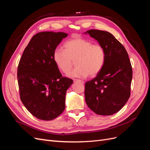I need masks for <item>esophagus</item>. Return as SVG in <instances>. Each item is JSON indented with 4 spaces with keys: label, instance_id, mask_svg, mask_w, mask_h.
Here are the masks:
<instances>
[{
    "label": "esophagus",
    "instance_id": "obj_1",
    "mask_svg": "<svg viewBox=\"0 0 150 150\" xmlns=\"http://www.w3.org/2000/svg\"><path fill=\"white\" fill-rule=\"evenodd\" d=\"M74 83H80L81 84H84V81H82V80H80V79H74Z\"/></svg>",
    "mask_w": 150,
    "mask_h": 150
}]
</instances>
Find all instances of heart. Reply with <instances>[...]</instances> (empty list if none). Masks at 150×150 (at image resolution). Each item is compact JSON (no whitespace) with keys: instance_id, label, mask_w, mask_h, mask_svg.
Instances as JSON below:
<instances>
[{"instance_id":"obj_1","label":"heart","mask_w":150,"mask_h":150,"mask_svg":"<svg viewBox=\"0 0 150 150\" xmlns=\"http://www.w3.org/2000/svg\"><path fill=\"white\" fill-rule=\"evenodd\" d=\"M64 50L57 47L53 52V60L64 73L69 72L76 61L77 67L68 74L71 78L95 76L102 70L106 61V51L102 45L75 37L67 41Z\"/></svg>"}]
</instances>
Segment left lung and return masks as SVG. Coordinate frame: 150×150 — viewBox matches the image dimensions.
I'll return each mask as SVG.
<instances>
[{
  "mask_svg": "<svg viewBox=\"0 0 150 150\" xmlns=\"http://www.w3.org/2000/svg\"><path fill=\"white\" fill-rule=\"evenodd\" d=\"M96 39L106 51L102 70L85 84V100L99 115H112L125 106L130 96L133 71L128 52L114 35L91 29L84 33Z\"/></svg>",
  "mask_w": 150,
  "mask_h": 150,
  "instance_id": "1",
  "label": "left lung"
}]
</instances>
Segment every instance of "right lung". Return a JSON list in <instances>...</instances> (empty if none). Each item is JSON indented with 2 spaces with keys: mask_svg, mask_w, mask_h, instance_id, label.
Wrapping results in <instances>:
<instances>
[{
  "mask_svg": "<svg viewBox=\"0 0 150 150\" xmlns=\"http://www.w3.org/2000/svg\"><path fill=\"white\" fill-rule=\"evenodd\" d=\"M67 34L41 32L25 48L17 68L21 100L32 115L42 120L55 119L64 111L67 89L73 83L62 77L53 52Z\"/></svg>",
  "mask_w": 150,
  "mask_h": 150,
  "instance_id": "add662e5",
  "label": "right lung"
}]
</instances>
